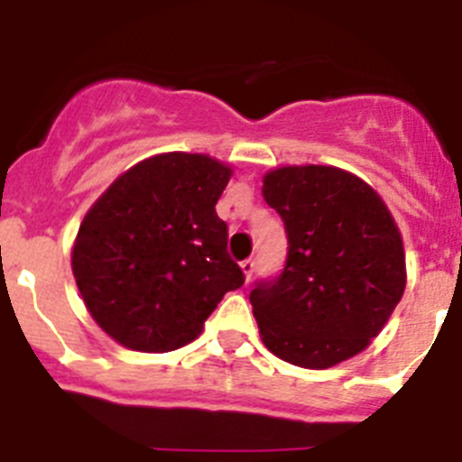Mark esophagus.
<instances>
[{"instance_id":"obj_1","label":"esophagus","mask_w":462,"mask_h":462,"mask_svg":"<svg viewBox=\"0 0 462 462\" xmlns=\"http://www.w3.org/2000/svg\"><path fill=\"white\" fill-rule=\"evenodd\" d=\"M242 272H244V276H246V281H251V276H254V272H255V260H244L242 263Z\"/></svg>"}]
</instances>
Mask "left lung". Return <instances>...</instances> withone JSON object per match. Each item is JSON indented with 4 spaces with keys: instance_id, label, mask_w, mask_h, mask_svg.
I'll list each match as a JSON object with an SVG mask.
<instances>
[{
    "instance_id": "obj_1",
    "label": "left lung",
    "mask_w": 462,
    "mask_h": 462,
    "mask_svg": "<svg viewBox=\"0 0 462 462\" xmlns=\"http://www.w3.org/2000/svg\"><path fill=\"white\" fill-rule=\"evenodd\" d=\"M263 198L288 235L283 272L251 291L263 344L307 370L358 356L407 286L402 235L386 202L370 183L328 164L267 171Z\"/></svg>"
}]
</instances>
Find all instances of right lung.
Here are the masks:
<instances>
[{
  "label": "right lung",
  "mask_w": 462,
  "mask_h": 462,
  "mask_svg": "<svg viewBox=\"0 0 462 462\" xmlns=\"http://www.w3.org/2000/svg\"><path fill=\"white\" fill-rule=\"evenodd\" d=\"M230 176L204 153H160L123 171L88 208L71 272L111 339L143 353L186 346L223 295L242 286L216 214Z\"/></svg>",
  "instance_id": "obj_1"
}]
</instances>
